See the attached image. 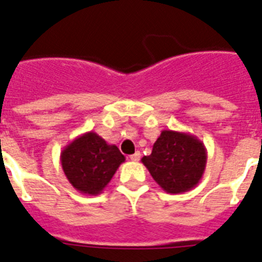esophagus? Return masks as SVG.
Here are the masks:
<instances>
[{
  "label": "esophagus",
  "mask_w": 262,
  "mask_h": 262,
  "mask_svg": "<svg viewBox=\"0 0 262 262\" xmlns=\"http://www.w3.org/2000/svg\"><path fill=\"white\" fill-rule=\"evenodd\" d=\"M140 156H142V155H140V152L138 151V152H135V154L129 156V160H131V161H139V160H140Z\"/></svg>",
  "instance_id": "obj_1"
}]
</instances>
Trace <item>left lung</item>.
Wrapping results in <instances>:
<instances>
[{"instance_id": "1", "label": "left lung", "mask_w": 262, "mask_h": 262, "mask_svg": "<svg viewBox=\"0 0 262 262\" xmlns=\"http://www.w3.org/2000/svg\"><path fill=\"white\" fill-rule=\"evenodd\" d=\"M152 178L170 194L189 191L200 184L207 163V151L200 139L187 133L163 129L152 154L142 159Z\"/></svg>"}]
</instances>
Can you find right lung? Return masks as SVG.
<instances>
[{"instance_id":"1","label":"right lung","mask_w":262,"mask_h":262,"mask_svg":"<svg viewBox=\"0 0 262 262\" xmlns=\"http://www.w3.org/2000/svg\"><path fill=\"white\" fill-rule=\"evenodd\" d=\"M124 160L117 145L107 144L93 131L77 136L60 154L62 172L69 184L88 195L102 193Z\"/></svg>"}]
</instances>
